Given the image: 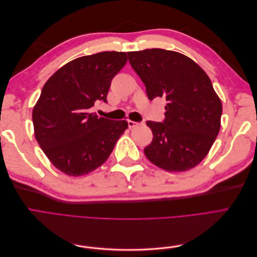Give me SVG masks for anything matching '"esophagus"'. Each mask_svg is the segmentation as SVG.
Here are the masks:
<instances>
[{"instance_id":"esophagus-1","label":"esophagus","mask_w":257,"mask_h":257,"mask_svg":"<svg viewBox=\"0 0 257 257\" xmlns=\"http://www.w3.org/2000/svg\"><path fill=\"white\" fill-rule=\"evenodd\" d=\"M127 124H128V127L132 128V127L137 126L139 123H137V122H135V121H132V120H127Z\"/></svg>"}]
</instances>
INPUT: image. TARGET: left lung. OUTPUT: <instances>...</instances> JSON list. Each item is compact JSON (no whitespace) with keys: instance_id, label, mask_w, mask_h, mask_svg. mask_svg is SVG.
Returning a JSON list of instances; mask_svg holds the SVG:
<instances>
[{"instance_id":"obj_1","label":"left lung","mask_w":257,"mask_h":257,"mask_svg":"<svg viewBox=\"0 0 257 257\" xmlns=\"http://www.w3.org/2000/svg\"><path fill=\"white\" fill-rule=\"evenodd\" d=\"M147 96L166 99L163 122L147 121L153 139L144 152L168 172H185L203 161L219 134L222 103L211 80L182 53L164 49L127 52Z\"/></svg>"}]
</instances>
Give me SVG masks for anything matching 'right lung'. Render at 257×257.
Here are the masks:
<instances>
[{
  "instance_id": "obj_1",
  "label": "right lung",
  "mask_w": 257,
  "mask_h": 257,
  "mask_svg": "<svg viewBox=\"0 0 257 257\" xmlns=\"http://www.w3.org/2000/svg\"><path fill=\"white\" fill-rule=\"evenodd\" d=\"M125 52L104 51L62 66L43 87L33 108L35 138L52 164L68 176H83L109 158L128 126L91 112L107 103L111 80L125 65Z\"/></svg>"
}]
</instances>
